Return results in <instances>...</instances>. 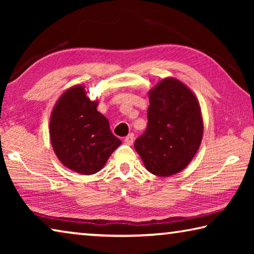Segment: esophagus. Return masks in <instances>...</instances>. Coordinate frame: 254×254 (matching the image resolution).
<instances>
[{"label": "esophagus", "instance_id": "obj_1", "mask_svg": "<svg viewBox=\"0 0 254 254\" xmlns=\"http://www.w3.org/2000/svg\"><path fill=\"white\" fill-rule=\"evenodd\" d=\"M133 141H134V134H133V133H130V134L127 135L126 139H124V142L128 145H131L133 143Z\"/></svg>", "mask_w": 254, "mask_h": 254}]
</instances>
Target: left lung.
I'll return each instance as SVG.
<instances>
[{
  "instance_id": "1",
  "label": "left lung",
  "mask_w": 254,
  "mask_h": 254,
  "mask_svg": "<svg viewBox=\"0 0 254 254\" xmlns=\"http://www.w3.org/2000/svg\"><path fill=\"white\" fill-rule=\"evenodd\" d=\"M148 127L134 148L150 173L169 177L186 168L199 149L204 123L198 100L168 77L150 89Z\"/></svg>"
}]
</instances>
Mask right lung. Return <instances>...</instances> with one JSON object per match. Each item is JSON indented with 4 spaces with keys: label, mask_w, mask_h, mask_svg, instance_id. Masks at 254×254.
I'll return each instance as SVG.
<instances>
[{
    "label": "right lung",
    "mask_w": 254,
    "mask_h": 254,
    "mask_svg": "<svg viewBox=\"0 0 254 254\" xmlns=\"http://www.w3.org/2000/svg\"><path fill=\"white\" fill-rule=\"evenodd\" d=\"M84 85L68 88L51 112L50 142L59 161L75 173L93 175L105 166L107 159L121 144L113 135L110 123L96 110Z\"/></svg>",
    "instance_id": "1"
}]
</instances>
